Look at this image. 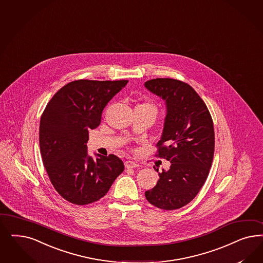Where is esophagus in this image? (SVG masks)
Listing matches in <instances>:
<instances>
[{"mask_svg": "<svg viewBox=\"0 0 263 263\" xmlns=\"http://www.w3.org/2000/svg\"><path fill=\"white\" fill-rule=\"evenodd\" d=\"M125 166L127 168H136V167H138L139 165H138V163H136V161H125Z\"/></svg>", "mask_w": 263, "mask_h": 263, "instance_id": "obj_1", "label": "esophagus"}]
</instances>
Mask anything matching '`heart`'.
<instances>
[{"instance_id": "1", "label": "heart", "mask_w": 263, "mask_h": 263, "mask_svg": "<svg viewBox=\"0 0 263 263\" xmlns=\"http://www.w3.org/2000/svg\"><path fill=\"white\" fill-rule=\"evenodd\" d=\"M136 107H140V108H147V109H150V110L154 111V112H155V114H156V112H157V109H156L155 105L152 104V103H150V102H143V103H140V104H138Z\"/></svg>"}]
</instances>
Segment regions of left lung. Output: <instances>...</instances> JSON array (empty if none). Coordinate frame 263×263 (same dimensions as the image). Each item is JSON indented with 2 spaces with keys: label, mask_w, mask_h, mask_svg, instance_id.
Here are the masks:
<instances>
[{
  "label": "left lung",
  "mask_w": 263,
  "mask_h": 263,
  "mask_svg": "<svg viewBox=\"0 0 263 263\" xmlns=\"http://www.w3.org/2000/svg\"><path fill=\"white\" fill-rule=\"evenodd\" d=\"M144 86L165 102L166 116L157 156L171 162L145 196L160 209L175 210L190 203L208 177L215 149L212 117L202 99L185 82L156 78Z\"/></svg>",
  "instance_id": "left-lung-1"
}]
</instances>
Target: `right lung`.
<instances>
[{"mask_svg":"<svg viewBox=\"0 0 263 263\" xmlns=\"http://www.w3.org/2000/svg\"><path fill=\"white\" fill-rule=\"evenodd\" d=\"M127 80L80 79L62 87L43 111L40 124L43 162L57 193L70 203L101 199L124 171L117 156L88 155L89 129L101 124L102 110Z\"/></svg>","mask_w":263,"mask_h":263,"instance_id":"obj_1","label":"right lung"}]
</instances>
